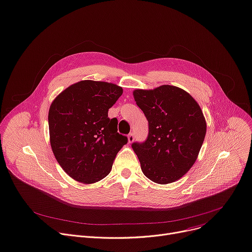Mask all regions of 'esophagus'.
<instances>
[{"mask_svg": "<svg viewBox=\"0 0 252 252\" xmlns=\"http://www.w3.org/2000/svg\"><path fill=\"white\" fill-rule=\"evenodd\" d=\"M127 140H128V143L131 144L133 142V140H135V133H133L132 131L129 132L128 136H127Z\"/></svg>", "mask_w": 252, "mask_h": 252, "instance_id": "esophagus-1", "label": "esophagus"}]
</instances>
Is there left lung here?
Wrapping results in <instances>:
<instances>
[{
  "mask_svg": "<svg viewBox=\"0 0 252 252\" xmlns=\"http://www.w3.org/2000/svg\"><path fill=\"white\" fill-rule=\"evenodd\" d=\"M133 97L149 123L147 140L131 144L142 171L156 183L174 182L191 168L202 148L207 131L203 111L175 86L137 89Z\"/></svg>",
  "mask_w": 252,
  "mask_h": 252,
  "instance_id": "8db88e82",
  "label": "left lung"
}]
</instances>
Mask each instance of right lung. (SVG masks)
Segmentation results:
<instances>
[{"mask_svg":"<svg viewBox=\"0 0 252 252\" xmlns=\"http://www.w3.org/2000/svg\"><path fill=\"white\" fill-rule=\"evenodd\" d=\"M123 94L115 84L80 81L63 90L48 111L50 146L64 172L83 183L109 174L116 154L127 143L108 109Z\"/></svg>","mask_w":252,"mask_h":252,"instance_id":"right-lung-1","label":"right lung"}]
</instances>
